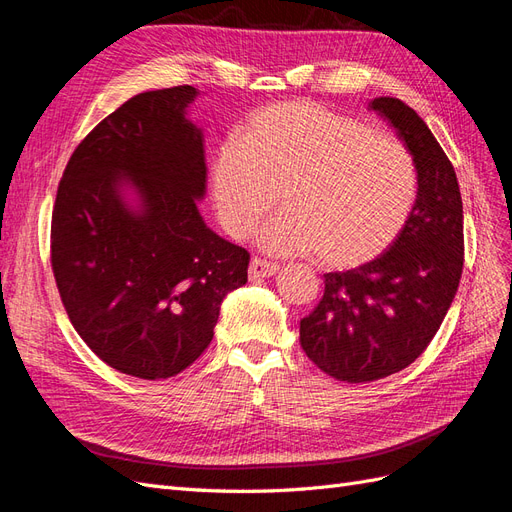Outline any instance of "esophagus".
Segmentation results:
<instances>
[{"mask_svg": "<svg viewBox=\"0 0 512 512\" xmlns=\"http://www.w3.org/2000/svg\"><path fill=\"white\" fill-rule=\"evenodd\" d=\"M280 271V265H275L271 260L252 258L250 262V280H262V277H271Z\"/></svg>", "mask_w": 512, "mask_h": 512, "instance_id": "34e87169", "label": "esophagus"}]
</instances>
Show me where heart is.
<instances>
[{
  "label": "heart",
  "instance_id": "1",
  "mask_svg": "<svg viewBox=\"0 0 512 512\" xmlns=\"http://www.w3.org/2000/svg\"><path fill=\"white\" fill-rule=\"evenodd\" d=\"M262 230L273 254L316 252L324 267L354 269L382 256L416 205L412 153L397 138L318 102L260 108L211 160V194L222 226L250 239Z\"/></svg>",
  "mask_w": 512,
  "mask_h": 512
}]
</instances>
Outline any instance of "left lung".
I'll return each mask as SVG.
<instances>
[{
  "instance_id": "obj_1",
  "label": "left lung",
  "mask_w": 512,
  "mask_h": 512,
  "mask_svg": "<svg viewBox=\"0 0 512 512\" xmlns=\"http://www.w3.org/2000/svg\"><path fill=\"white\" fill-rule=\"evenodd\" d=\"M418 175L404 232L376 260L324 275V294L301 320V348L324 374L359 384L406 369L425 352L451 307L463 269V205L455 168L414 108L374 98Z\"/></svg>"
}]
</instances>
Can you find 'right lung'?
Segmentation results:
<instances>
[{"label": "right lung", "mask_w": 512, "mask_h": 512, "mask_svg": "<svg viewBox=\"0 0 512 512\" xmlns=\"http://www.w3.org/2000/svg\"><path fill=\"white\" fill-rule=\"evenodd\" d=\"M190 85L145 91L74 149L51 222V267L72 327L113 369L166 380L213 339L250 254L205 224L203 132ZM130 187L137 203L122 190Z\"/></svg>", "instance_id": "obj_1"}]
</instances>
